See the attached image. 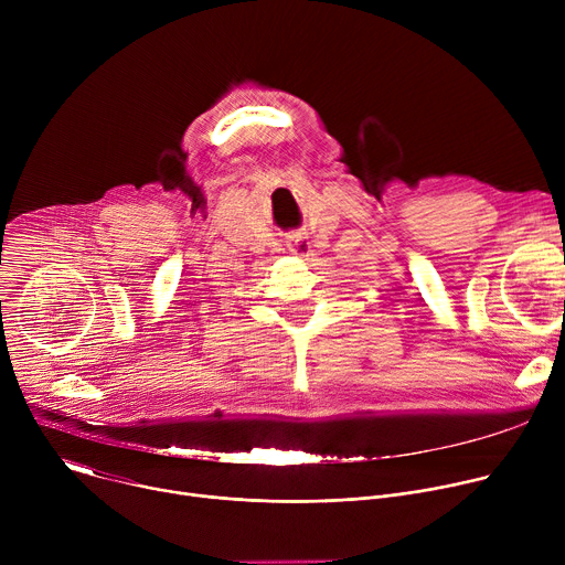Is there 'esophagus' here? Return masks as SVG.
Returning a JSON list of instances; mask_svg holds the SVG:
<instances>
[{
	"label": "esophagus",
	"mask_w": 565,
	"mask_h": 565,
	"mask_svg": "<svg viewBox=\"0 0 565 565\" xmlns=\"http://www.w3.org/2000/svg\"><path fill=\"white\" fill-rule=\"evenodd\" d=\"M288 250L297 257H308L310 253V244L306 241V236H290L288 241Z\"/></svg>",
	"instance_id": "esophagus-1"
}]
</instances>
